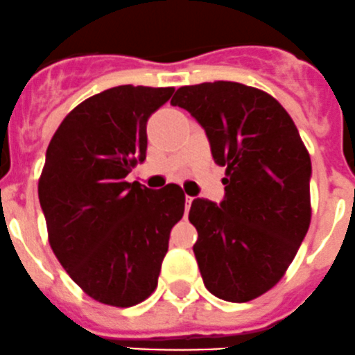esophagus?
Masks as SVG:
<instances>
[{"label": "esophagus", "mask_w": 355, "mask_h": 355, "mask_svg": "<svg viewBox=\"0 0 355 355\" xmlns=\"http://www.w3.org/2000/svg\"><path fill=\"white\" fill-rule=\"evenodd\" d=\"M191 203H193V198L185 196V214H187V210L191 209Z\"/></svg>", "instance_id": "1"}]
</instances>
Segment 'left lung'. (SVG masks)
<instances>
[{
    "instance_id": "1",
    "label": "left lung",
    "mask_w": 355,
    "mask_h": 355,
    "mask_svg": "<svg viewBox=\"0 0 355 355\" xmlns=\"http://www.w3.org/2000/svg\"><path fill=\"white\" fill-rule=\"evenodd\" d=\"M184 107L225 166V200L198 198L189 221L207 290L228 302L253 301L285 276L311 223V159L286 110L267 92L233 81L182 86Z\"/></svg>"
}]
</instances>
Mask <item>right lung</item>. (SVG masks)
I'll return each mask as SVG.
<instances>
[{
	"instance_id": "obj_1",
	"label": "right lung",
	"mask_w": 355,
	"mask_h": 355,
	"mask_svg": "<svg viewBox=\"0 0 355 355\" xmlns=\"http://www.w3.org/2000/svg\"><path fill=\"white\" fill-rule=\"evenodd\" d=\"M175 88L114 86L83 101L54 132L38 178L53 253L76 285L116 308L157 288L180 185L148 189L125 177L146 157V122Z\"/></svg>"
}]
</instances>
